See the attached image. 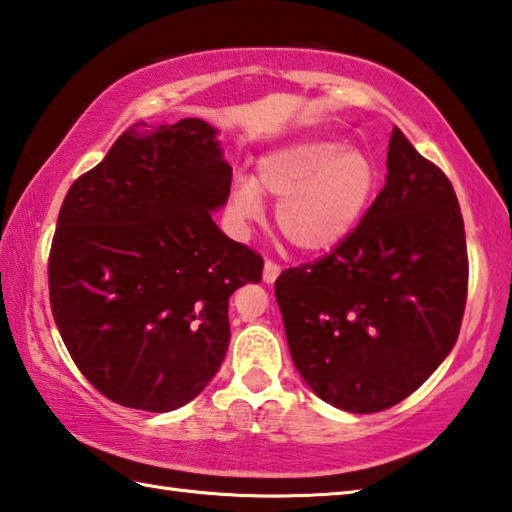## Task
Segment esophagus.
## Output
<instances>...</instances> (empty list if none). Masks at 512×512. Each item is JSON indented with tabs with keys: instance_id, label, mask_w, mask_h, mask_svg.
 <instances>
[{
	"instance_id": "obj_1",
	"label": "esophagus",
	"mask_w": 512,
	"mask_h": 512,
	"mask_svg": "<svg viewBox=\"0 0 512 512\" xmlns=\"http://www.w3.org/2000/svg\"><path fill=\"white\" fill-rule=\"evenodd\" d=\"M280 273H282V266L273 262V259H266V262H264V282L273 284Z\"/></svg>"
}]
</instances>
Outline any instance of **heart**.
<instances>
[{"mask_svg":"<svg viewBox=\"0 0 512 512\" xmlns=\"http://www.w3.org/2000/svg\"><path fill=\"white\" fill-rule=\"evenodd\" d=\"M379 171L366 153L327 140H305L264 155L255 178H237L232 214L250 223L262 194L277 198L275 223L302 253H327L348 239L377 196Z\"/></svg>","mask_w":512,"mask_h":512,"instance_id":"b5f03b06","label":"heart"}]
</instances>
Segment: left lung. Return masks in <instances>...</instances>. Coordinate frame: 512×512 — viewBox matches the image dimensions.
I'll list each match as a JSON object with an SVG mask.
<instances>
[{"instance_id": "obj_1", "label": "left lung", "mask_w": 512, "mask_h": 512, "mask_svg": "<svg viewBox=\"0 0 512 512\" xmlns=\"http://www.w3.org/2000/svg\"><path fill=\"white\" fill-rule=\"evenodd\" d=\"M386 185L352 235L275 280L302 379L350 413L391 409L452 352L467 300L463 214L443 169L393 128Z\"/></svg>"}]
</instances>
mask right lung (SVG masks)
<instances>
[{"label": "right lung", "instance_id": "add662e5", "mask_svg": "<svg viewBox=\"0 0 512 512\" xmlns=\"http://www.w3.org/2000/svg\"><path fill=\"white\" fill-rule=\"evenodd\" d=\"M214 133L128 128L58 212L51 314L83 377L128 409L192 402L228 352L230 296L262 280V255L212 221L232 180Z\"/></svg>", "mask_w": 512, "mask_h": 512}]
</instances>
